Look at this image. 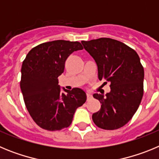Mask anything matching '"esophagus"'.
Listing matches in <instances>:
<instances>
[{
	"mask_svg": "<svg viewBox=\"0 0 159 159\" xmlns=\"http://www.w3.org/2000/svg\"><path fill=\"white\" fill-rule=\"evenodd\" d=\"M92 98H93V97H92V95H91V94H89V93L87 94V99H88V100H91V99H92Z\"/></svg>",
	"mask_w": 159,
	"mask_h": 159,
	"instance_id": "34e87169",
	"label": "esophagus"
}]
</instances>
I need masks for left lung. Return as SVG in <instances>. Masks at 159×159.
<instances>
[{
    "label": "left lung",
    "mask_w": 159,
    "mask_h": 159,
    "mask_svg": "<svg viewBox=\"0 0 159 159\" xmlns=\"http://www.w3.org/2000/svg\"><path fill=\"white\" fill-rule=\"evenodd\" d=\"M81 43L96 63L99 80L111 84L110 92L93 95L101 107L92 120L104 130L120 128L131 119L143 99L144 69L139 57L134 49L110 38Z\"/></svg>",
    "instance_id": "obj_1"
}]
</instances>
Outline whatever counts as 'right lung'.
Masks as SVG:
<instances>
[{
    "mask_svg": "<svg viewBox=\"0 0 159 159\" xmlns=\"http://www.w3.org/2000/svg\"><path fill=\"white\" fill-rule=\"evenodd\" d=\"M78 41L54 40L36 46L27 54L21 67L20 89L25 106L35 123L47 130H60L71 125L75 110L86 102L80 88L71 91L58 85L65 61L82 50Z\"/></svg>",
    "mask_w": 159,
    "mask_h": 159,
    "instance_id": "1",
    "label": "right lung"
}]
</instances>
